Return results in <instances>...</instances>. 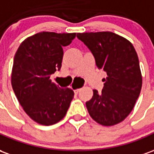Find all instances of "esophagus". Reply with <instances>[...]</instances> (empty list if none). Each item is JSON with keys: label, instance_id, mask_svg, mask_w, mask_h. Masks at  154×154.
<instances>
[{"label": "esophagus", "instance_id": "34e87169", "mask_svg": "<svg viewBox=\"0 0 154 154\" xmlns=\"http://www.w3.org/2000/svg\"><path fill=\"white\" fill-rule=\"evenodd\" d=\"M81 91V88H77V89H75V90H74V92H75L76 94H77L79 91Z\"/></svg>", "mask_w": 154, "mask_h": 154}]
</instances>
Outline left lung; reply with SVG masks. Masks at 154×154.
<instances>
[{"instance_id":"obj_1","label":"left lung","mask_w":154,"mask_h":154,"mask_svg":"<svg viewBox=\"0 0 154 154\" xmlns=\"http://www.w3.org/2000/svg\"><path fill=\"white\" fill-rule=\"evenodd\" d=\"M77 37L107 74L100 92L86 102L91 117L105 126L119 124L132 111L142 87L139 57L133 44L112 32L78 33Z\"/></svg>"}]
</instances>
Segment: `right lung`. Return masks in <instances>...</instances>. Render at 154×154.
Returning <instances> with one entry per match:
<instances>
[{
	"mask_svg": "<svg viewBox=\"0 0 154 154\" xmlns=\"http://www.w3.org/2000/svg\"><path fill=\"white\" fill-rule=\"evenodd\" d=\"M75 37L76 33L41 32L25 39L15 53L12 88L25 113L38 124H56L70 106L73 91L59 87L50 76L60 70L63 47L69 45Z\"/></svg>",
	"mask_w": 154,
	"mask_h": 154,
	"instance_id": "right-lung-1",
	"label": "right lung"
}]
</instances>
